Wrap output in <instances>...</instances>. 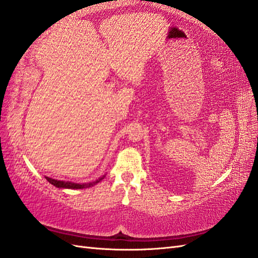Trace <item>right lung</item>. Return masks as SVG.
<instances>
[{"instance_id": "right-lung-1", "label": "right lung", "mask_w": 258, "mask_h": 258, "mask_svg": "<svg viewBox=\"0 0 258 258\" xmlns=\"http://www.w3.org/2000/svg\"><path fill=\"white\" fill-rule=\"evenodd\" d=\"M104 177L101 176L99 177L98 180H96L95 182H90V183H73V182H65V181H58V180H54V179H51V177H48L45 176V179L48 180L49 183H51L52 185H54L56 187H60V188H73V189H81V188H86V187H91L96 185L97 183L100 182L102 179Z\"/></svg>"}]
</instances>
